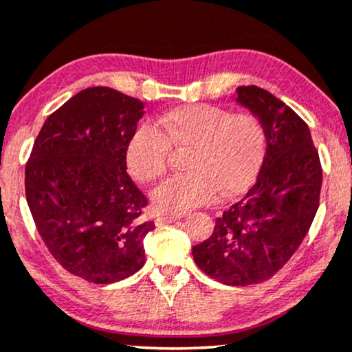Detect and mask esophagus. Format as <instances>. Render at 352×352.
I'll use <instances>...</instances> for the list:
<instances>
[{"instance_id":"34e87169","label":"esophagus","mask_w":352,"mask_h":352,"mask_svg":"<svg viewBox=\"0 0 352 352\" xmlns=\"http://www.w3.org/2000/svg\"><path fill=\"white\" fill-rule=\"evenodd\" d=\"M180 214H162L159 216L157 219H155V224L157 226H164V224H170L173 221H179L180 219Z\"/></svg>"}]
</instances>
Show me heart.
I'll return each mask as SVG.
<instances>
[{
	"mask_svg": "<svg viewBox=\"0 0 352 352\" xmlns=\"http://www.w3.org/2000/svg\"><path fill=\"white\" fill-rule=\"evenodd\" d=\"M162 131L143 123L126 144V164L136 180L149 184L166 173L173 149L188 151L184 175L153 191L154 208L182 214L216 198L242 193L255 180L266 151V130L258 115L195 104L161 118Z\"/></svg>",
	"mask_w": 352,
	"mask_h": 352,
	"instance_id": "1",
	"label": "heart"
}]
</instances>
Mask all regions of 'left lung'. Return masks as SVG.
<instances>
[{
  "instance_id": "1",
  "label": "left lung",
  "mask_w": 352,
  "mask_h": 352,
  "mask_svg": "<svg viewBox=\"0 0 352 352\" xmlns=\"http://www.w3.org/2000/svg\"><path fill=\"white\" fill-rule=\"evenodd\" d=\"M240 105L258 115L266 151L256 182L216 219L211 237L191 248L195 263L228 286L274 276L294 255L320 204L322 164L307 123L256 86L237 87Z\"/></svg>"
}]
</instances>
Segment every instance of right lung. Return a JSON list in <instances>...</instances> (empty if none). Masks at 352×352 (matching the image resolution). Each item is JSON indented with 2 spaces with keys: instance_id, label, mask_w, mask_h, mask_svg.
<instances>
[{
  "instance_id": "1",
  "label": "right lung",
  "mask_w": 352,
  "mask_h": 352,
  "mask_svg": "<svg viewBox=\"0 0 352 352\" xmlns=\"http://www.w3.org/2000/svg\"><path fill=\"white\" fill-rule=\"evenodd\" d=\"M144 104L110 87H87L45 120L25 166L35 228L66 271L96 284L143 268L148 198L126 173V144Z\"/></svg>"
}]
</instances>
